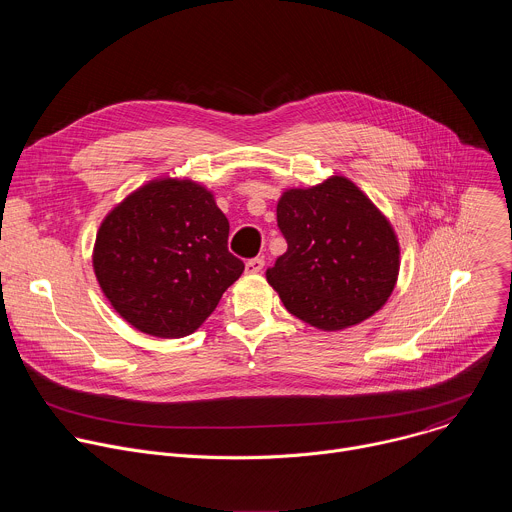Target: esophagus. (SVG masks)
<instances>
[{
  "label": "esophagus",
  "mask_w": 512,
  "mask_h": 512,
  "mask_svg": "<svg viewBox=\"0 0 512 512\" xmlns=\"http://www.w3.org/2000/svg\"><path fill=\"white\" fill-rule=\"evenodd\" d=\"M263 267H265V261H263V257H253V259H249V261L245 263V269H247V273H259Z\"/></svg>",
  "instance_id": "obj_1"
}]
</instances>
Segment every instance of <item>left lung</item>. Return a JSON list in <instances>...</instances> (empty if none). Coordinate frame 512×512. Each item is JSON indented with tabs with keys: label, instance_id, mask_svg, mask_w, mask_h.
<instances>
[{
	"label": "left lung",
	"instance_id": "1",
	"mask_svg": "<svg viewBox=\"0 0 512 512\" xmlns=\"http://www.w3.org/2000/svg\"><path fill=\"white\" fill-rule=\"evenodd\" d=\"M277 227L287 251L267 281L289 314L342 330L373 316L391 296L399 243L387 218L350 180L283 192Z\"/></svg>",
	"mask_w": 512,
	"mask_h": 512
}]
</instances>
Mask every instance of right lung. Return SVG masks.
Segmentation results:
<instances>
[{
    "instance_id": "right-lung-1",
    "label": "right lung",
    "mask_w": 512,
    "mask_h": 512,
    "mask_svg": "<svg viewBox=\"0 0 512 512\" xmlns=\"http://www.w3.org/2000/svg\"><path fill=\"white\" fill-rule=\"evenodd\" d=\"M103 294L133 328L192 334L218 306L245 263L229 251V221L190 180H154L103 221L93 253Z\"/></svg>"
}]
</instances>
